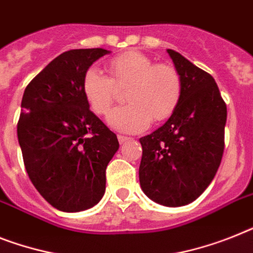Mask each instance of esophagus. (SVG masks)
Returning <instances> with one entry per match:
<instances>
[{
	"instance_id": "34e87169",
	"label": "esophagus",
	"mask_w": 253,
	"mask_h": 253,
	"mask_svg": "<svg viewBox=\"0 0 253 253\" xmlns=\"http://www.w3.org/2000/svg\"><path fill=\"white\" fill-rule=\"evenodd\" d=\"M118 139H119V142H120V143L123 145V143H125V142L129 141L130 138H129V137H125V135H118Z\"/></svg>"
}]
</instances>
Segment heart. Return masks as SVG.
<instances>
[{"label":"heart","instance_id":"heart-1","mask_svg":"<svg viewBox=\"0 0 253 253\" xmlns=\"http://www.w3.org/2000/svg\"><path fill=\"white\" fill-rule=\"evenodd\" d=\"M110 79L95 68L83 77L81 90L89 107L98 115H106L114 103L116 89L128 86L126 106L108 115L112 129L123 133H138L154 124L166 122L176 112L182 97V81L174 67L155 64L145 54L129 50L107 63Z\"/></svg>","mask_w":253,"mask_h":253}]
</instances>
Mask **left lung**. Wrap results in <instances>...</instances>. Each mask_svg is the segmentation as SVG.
I'll return each mask as SVG.
<instances>
[{
    "label": "left lung",
    "mask_w": 253,
    "mask_h": 253,
    "mask_svg": "<svg viewBox=\"0 0 253 253\" xmlns=\"http://www.w3.org/2000/svg\"><path fill=\"white\" fill-rule=\"evenodd\" d=\"M182 81L176 112L139 138V183L155 203L181 207L210 186L224 154L226 104L216 81L172 49L167 50Z\"/></svg>",
    "instance_id": "8db88e82"
}]
</instances>
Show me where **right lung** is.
<instances>
[{"instance_id":"right-lung-1","label":"right lung","mask_w":253,"mask_h":253,"mask_svg":"<svg viewBox=\"0 0 253 253\" xmlns=\"http://www.w3.org/2000/svg\"><path fill=\"white\" fill-rule=\"evenodd\" d=\"M108 51L76 49L51 60L26 87L18 139L29 179L62 212L89 210L106 190L119 141L89 110L81 90L89 67Z\"/></svg>"}]
</instances>
